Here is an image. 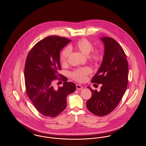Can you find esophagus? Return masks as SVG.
Segmentation results:
<instances>
[{"mask_svg":"<svg viewBox=\"0 0 146 146\" xmlns=\"http://www.w3.org/2000/svg\"><path fill=\"white\" fill-rule=\"evenodd\" d=\"M76 88L77 90H82L83 89V86L79 84H76Z\"/></svg>","mask_w":146,"mask_h":146,"instance_id":"1","label":"esophagus"}]
</instances>
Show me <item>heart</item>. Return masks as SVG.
Masks as SVG:
<instances>
[{
  "instance_id": "obj_1",
  "label": "heart",
  "mask_w": 146,
  "mask_h": 146,
  "mask_svg": "<svg viewBox=\"0 0 146 146\" xmlns=\"http://www.w3.org/2000/svg\"><path fill=\"white\" fill-rule=\"evenodd\" d=\"M76 49L80 51L84 54L88 56V58L94 62H97L102 59V54L98 49H92L93 44L86 38H82L76 42L74 45ZM72 49V46H70L69 48H66L61 52L60 60L63 64H65L68 60L70 55V50ZM91 72L90 68L85 67L75 70L70 73L71 77L78 82H83L86 76Z\"/></svg>"
}]
</instances>
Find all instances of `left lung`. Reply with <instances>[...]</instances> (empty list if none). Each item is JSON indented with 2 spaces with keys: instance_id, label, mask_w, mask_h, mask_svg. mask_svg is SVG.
Listing matches in <instances>:
<instances>
[{
  "instance_id": "1",
  "label": "left lung",
  "mask_w": 146,
  "mask_h": 146,
  "mask_svg": "<svg viewBox=\"0 0 146 146\" xmlns=\"http://www.w3.org/2000/svg\"><path fill=\"white\" fill-rule=\"evenodd\" d=\"M104 45L101 65L92 77L91 82L102 84L101 90H94L86 102L89 111L97 116H104L113 111L119 104L128 84L129 66L124 50L115 40L104 36L101 38Z\"/></svg>"
}]
</instances>
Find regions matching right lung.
<instances>
[{
    "label": "right lung",
    "instance_id": "obj_1",
    "mask_svg": "<svg viewBox=\"0 0 146 146\" xmlns=\"http://www.w3.org/2000/svg\"><path fill=\"white\" fill-rule=\"evenodd\" d=\"M70 41L64 37L49 36L38 42L27 57L24 70L26 91L36 109L44 116L58 115L67 106V96L76 90L74 84L58 74L61 70L60 51ZM56 80L63 81V86L55 88Z\"/></svg>",
    "mask_w": 146,
    "mask_h": 146
}]
</instances>
